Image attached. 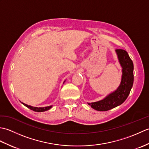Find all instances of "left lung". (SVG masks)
<instances>
[{
    "label": "left lung",
    "instance_id": "1",
    "mask_svg": "<svg viewBox=\"0 0 149 149\" xmlns=\"http://www.w3.org/2000/svg\"><path fill=\"white\" fill-rule=\"evenodd\" d=\"M119 61L122 67L121 84L115 91L111 93L105 99L98 102L88 103L93 109L100 111H106L122 104L127 99L133 85L134 65L127 51L123 49H116Z\"/></svg>",
    "mask_w": 149,
    "mask_h": 149
}]
</instances>
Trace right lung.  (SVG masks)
Segmentation results:
<instances>
[{"label": "right lung", "mask_w": 149, "mask_h": 149, "mask_svg": "<svg viewBox=\"0 0 149 149\" xmlns=\"http://www.w3.org/2000/svg\"><path fill=\"white\" fill-rule=\"evenodd\" d=\"M24 104V106H26V107H27L28 108H29L30 109L34 111H36V112H43V111H45L47 110H49L52 107V106H47V107H33L31 106H29L27 105V104H26L24 103H22Z\"/></svg>", "instance_id": "right-lung-1"}]
</instances>
